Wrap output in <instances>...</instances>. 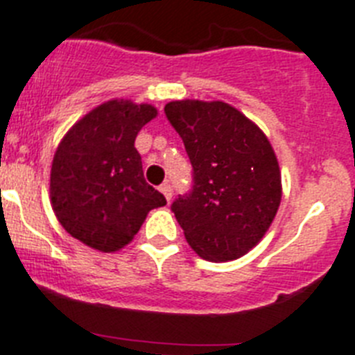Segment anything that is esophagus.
I'll return each instance as SVG.
<instances>
[{
  "label": "esophagus",
  "instance_id": "34e87169",
  "mask_svg": "<svg viewBox=\"0 0 355 355\" xmlns=\"http://www.w3.org/2000/svg\"><path fill=\"white\" fill-rule=\"evenodd\" d=\"M159 189H160V193L164 195V198L169 202V200H171V195H173V189H171V186H169L168 182H164V184H162V186H160Z\"/></svg>",
  "mask_w": 355,
  "mask_h": 355
}]
</instances>
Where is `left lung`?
Returning a JSON list of instances; mask_svg holds the SVG:
<instances>
[{"label":"left lung","mask_w":355,"mask_h":355,"mask_svg":"<svg viewBox=\"0 0 355 355\" xmlns=\"http://www.w3.org/2000/svg\"><path fill=\"white\" fill-rule=\"evenodd\" d=\"M164 112L193 164V191L171 205L187 243L212 263L243 257L268 232L282 200L266 134L220 100L169 101Z\"/></svg>","instance_id":"left-lung-1"}]
</instances>
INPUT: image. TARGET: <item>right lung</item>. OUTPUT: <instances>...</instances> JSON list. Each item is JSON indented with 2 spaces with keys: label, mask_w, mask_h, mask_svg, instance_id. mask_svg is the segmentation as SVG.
<instances>
[{
  "label": "right lung",
  "mask_w": 355,
  "mask_h": 355,
  "mask_svg": "<svg viewBox=\"0 0 355 355\" xmlns=\"http://www.w3.org/2000/svg\"><path fill=\"white\" fill-rule=\"evenodd\" d=\"M157 109L130 100L98 105L71 126L51 162L49 198L67 234L103 254L125 248L152 209L166 205L143 175L134 143Z\"/></svg>",
  "instance_id": "1"
}]
</instances>
